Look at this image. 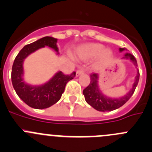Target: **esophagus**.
Listing matches in <instances>:
<instances>
[{"mask_svg": "<svg viewBox=\"0 0 152 152\" xmlns=\"http://www.w3.org/2000/svg\"><path fill=\"white\" fill-rule=\"evenodd\" d=\"M85 73V69H80V70H78L77 71H76V76H80V75L83 74V73Z\"/></svg>", "mask_w": 152, "mask_h": 152, "instance_id": "esophagus-1", "label": "esophagus"}]
</instances>
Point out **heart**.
Instances as JSON below:
<instances>
[{
    "mask_svg": "<svg viewBox=\"0 0 152 152\" xmlns=\"http://www.w3.org/2000/svg\"><path fill=\"white\" fill-rule=\"evenodd\" d=\"M78 55L83 58H90L98 55L99 62L104 63L108 61L112 56L110 50H104V46L100 44H87L79 48L77 50Z\"/></svg>",
    "mask_w": 152,
    "mask_h": 152,
    "instance_id": "heart-1",
    "label": "heart"
}]
</instances>
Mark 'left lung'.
<instances>
[{"mask_svg":"<svg viewBox=\"0 0 152 152\" xmlns=\"http://www.w3.org/2000/svg\"><path fill=\"white\" fill-rule=\"evenodd\" d=\"M125 50V48H120V51ZM124 58H129L133 61L134 64L137 67V60L134 56L130 53H126ZM140 79V72L137 71V74L135 77V82L133 87L129 93L120 99H111L105 96L101 93L98 88V75L96 73H91V82L87 88L83 91V94L85 96V101L88 103L94 108L99 111H110V110H116L121 106H123L126 102L132 97L134 93L135 89L137 86L138 82Z\"/></svg>","mask_w":152,"mask_h":152,"instance_id":"obj_1","label":"left lung"}]
</instances>
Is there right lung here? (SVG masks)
Returning a JSON list of instances; mask_svg holds the SVG:
<instances>
[{"instance_id":"right-lung-1","label":"right lung","mask_w":152,"mask_h":152,"mask_svg":"<svg viewBox=\"0 0 152 152\" xmlns=\"http://www.w3.org/2000/svg\"><path fill=\"white\" fill-rule=\"evenodd\" d=\"M57 39L46 36L36 42L26 45L15 58L12 68V83L16 94L29 107L36 109L49 107L61 99L66 84L76 76V72L71 74H64L58 72L50 80L40 86H32L23 81V61L32 53L39 48L48 46L58 52Z\"/></svg>"}]
</instances>
